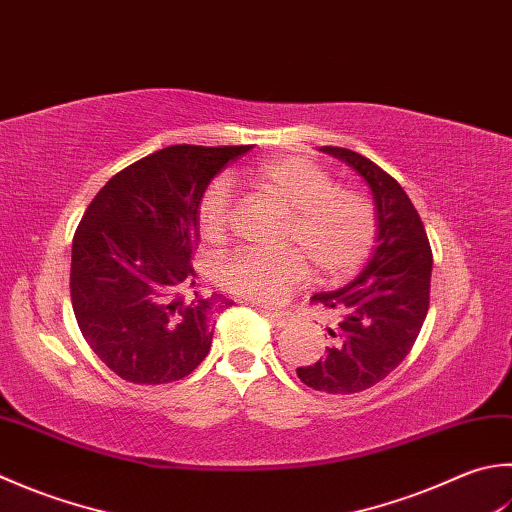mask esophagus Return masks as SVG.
<instances>
[{
  "label": "esophagus",
  "mask_w": 512,
  "mask_h": 512,
  "mask_svg": "<svg viewBox=\"0 0 512 512\" xmlns=\"http://www.w3.org/2000/svg\"><path fill=\"white\" fill-rule=\"evenodd\" d=\"M264 315L279 328H284L293 322V319H290V313H286V310H264Z\"/></svg>",
  "instance_id": "1"
}]
</instances>
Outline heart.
I'll return each mask as SVG.
<instances>
[{
  "instance_id": "obj_1",
  "label": "heart",
  "mask_w": 512,
  "mask_h": 512,
  "mask_svg": "<svg viewBox=\"0 0 512 512\" xmlns=\"http://www.w3.org/2000/svg\"><path fill=\"white\" fill-rule=\"evenodd\" d=\"M259 195L288 210L282 253L237 250L217 264V282L250 302L277 304L304 282L308 264L317 279L339 282L364 264L377 235L370 199L355 188L335 186L333 175L304 157H273L239 173ZM206 242H222L230 226V188L210 184L197 206Z\"/></svg>"
}]
</instances>
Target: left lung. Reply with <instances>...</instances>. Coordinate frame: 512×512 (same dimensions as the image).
Returning <instances> with one entry per match:
<instances>
[{"instance_id": "8db88e82", "label": "left lung", "mask_w": 512, "mask_h": 512, "mask_svg": "<svg viewBox=\"0 0 512 512\" xmlns=\"http://www.w3.org/2000/svg\"><path fill=\"white\" fill-rule=\"evenodd\" d=\"M319 150L357 170L373 193L377 235L366 268L344 288L310 302L335 310L333 342L315 364L297 368L308 388L333 395L359 393L382 382L404 362L422 330L430 302L433 253L422 217L386 170L348 148Z\"/></svg>"}]
</instances>
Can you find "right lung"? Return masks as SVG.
<instances>
[{
	"label": "right lung",
	"instance_id": "1",
	"mask_svg": "<svg viewBox=\"0 0 512 512\" xmlns=\"http://www.w3.org/2000/svg\"><path fill=\"white\" fill-rule=\"evenodd\" d=\"M253 146L157 150L119 170L79 222L70 259V299L88 346L133 384L177 382L204 362L224 297L184 302L195 286L197 206L219 170Z\"/></svg>",
	"mask_w": 512,
	"mask_h": 512
}]
</instances>
